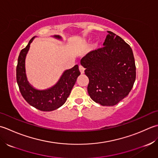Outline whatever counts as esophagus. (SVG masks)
<instances>
[{"instance_id":"esophagus-1","label":"esophagus","mask_w":158,"mask_h":158,"mask_svg":"<svg viewBox=\"0 0 158 158\" xmlns=\"http://www.w3.org/2000/svg\"><path fill=\"white\" fill-rule=\"evenodd\" d=\"M79 69L80 73H81V74H83V73H85V68H84L82 65H79Z\"/></svg>"}]
</instances>
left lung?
<instances>
[{
    "label": "left lung",
    "instance_id": "obj_1",
    "mask_svg": "<svg viewBox=\"0 0 158 158\" xmlns=\"http://www.w3.org/2000/svg\"><path fill=\"white\" fill-rule=\"evenodd\" d=\"M103 46L80 60L89 79V95L102 106H112L126 98L136 80V65L130 46L111 31Z\"/></svg>",
    "mask_w": 158,
    "mask_h": 158
}]
</instances>
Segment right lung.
<instances>
[{
	"instance_id": "add662e5",
	"label": "right lung",
	"mask_w": 158,
	"mask_h": 158,
	"mask_svg": "<svg viewBox=\"0 0 158 158\" xmlns=\"http://www.w3.org/2000/svg\"><path fill=\"white\" fill-rule=\"evenodd\" d=\"M35 37L32 38L26 48L21 50L18 56L16 80L22 97L28 104L41 111H52L65 104L80 72L78 65H76L72 69L65 70L59 81L52 87L46 90L35 89L27 80L25 70L26 56ZM54 37L61 40L59 35H54Z\"/></svg>"
}]
</instances>
